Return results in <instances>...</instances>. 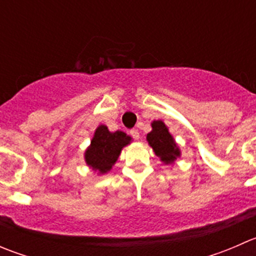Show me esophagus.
<instances>
[{
    "label": "esophagus",
    "instance_id": "esophagus-1",
    "mask_svg": "<svg viewBox=\"0 0 256 256\" xmlns=\"http://www.w3.org/2000/svg\"><path fill=\"white\" fill-rule=\"evenodd\" d=\"M130 135L132 136L135 140H138V138H140V132H138V130H136V128H132V130L130 131Z\"/></svg>",
    "mask_w": 256,
    "mask_h": 256
}]
</instances>
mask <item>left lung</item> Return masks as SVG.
<instances>
[{"mask_svg": "<svg viewBox=\"0 0 256 256\" xmlns=\"http://www.w3.org/2000/svg\"><path fill=\"white\" fill-rule=\"evenodd\" d=\"M152 130L146 135L148 146L154 150V154L166 166H172L180 157V148L170 132L168 128L162 120H154L151 122Z\"/></svg>", "mask_w": 256, "mask_h": 256, "instance_id": "obj_1", "label": "left lung"}]
</instances>
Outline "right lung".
Here are the masks:
<instances>
[{
  "instance_id": "add662e5",
  "label": "right lung",
  "mask_w": 256,
  "mask_h": 256,
  "mask_svg": "<svg viewBox=\"0 0 256 256\" xmlns=\"http://www.w3.org/2000/svg\"><path fill=\"white\" fill-rule=\"evenodd\" d=\"M132 142V138L124 131H110L106 125H99L94 131L90 144L84 152V161L89 168L102 176L112 171L125 146Z\"/></svg>"
}]
</instances>
